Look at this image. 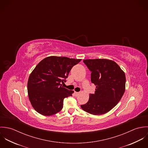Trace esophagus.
Wrapping results in <instances>:
<instances>
[{"label": "esophagus", "instance_id": "esophagus-1", "mask_svg": "<svg viewBox=\"0 0 148 148\" xmlns=\"http://www.w3.org/2000/svg\"><path fill=\"white\" fill-rule=\"evenodd\" d=\"M79 94H80V93L79 92H75V96H78L79 95Z\"/></svg>", "mask_w": 148, "mask_h": 148}]
</instances>
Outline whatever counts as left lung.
Returning <instances> with one entry per match:
<instances>
[{"label":"left lung","mask_w":148,"mask_h":148,"mask_svg":"<svg viewBox=\"0 0 148 148\" xmlns=\"http://www.w3.org/2000/svg\"><path fill=\"white\" fill-rule=\"evenodd\" d=\"M83 62L91 71V82L96 85V89L81 108L93 115L105 114L117 104L125 92V73L112 60L86 59Z\"/></svg>","instance_id":"obj_1"}]
</instances>
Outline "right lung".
<instances>
[{"instance_id": "right-lung-1", "label": "right lung", "mask_w": 148, "mask_h": 148, "mask_svg": "<svg viewBox=\"0 0 148 148\" xmlns=\"http://www.w3.org/2000/svg\"><path fill=\"white\" fill-rule=\"evenodd\" d=\"M82 59L49 56L42 60L31 73L27 89L29 101L35 110L44 116H51L63 108L65 97L73 90L62 86L72 68Z\"/></svg>"}]
</instances>
